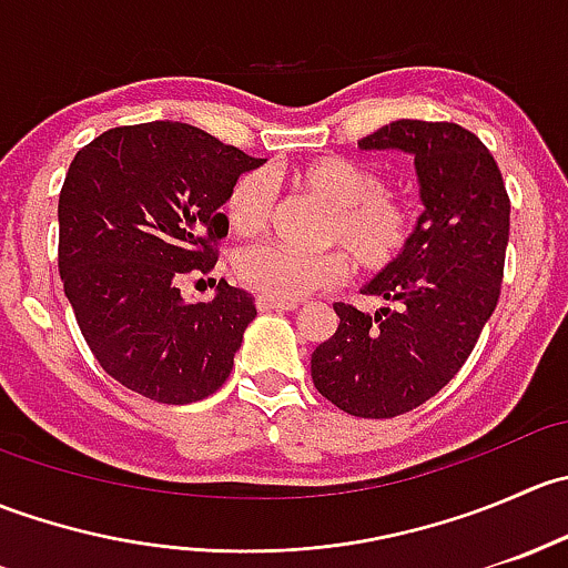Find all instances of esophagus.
I'll return each instance as SVG.
<instances>
[{
  "label": "esophagus",
  "mask_w": 568,
  "mask_h": 568,
  "mask_svg": "<svg viewBox=\"0 0 568 568\" xmlns=\"http://www.w3.org/2000/svg\"><path fill=\"white\" fill-rule=\"evenodd\" d=\"M257 311H294L296 302H285V300H274V296H257L255 300Z\"/></svg>",
  "instance_id": "esophagus-1"
}]
</instances>
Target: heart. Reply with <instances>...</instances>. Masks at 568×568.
<instances>
[{"instance_id": "obj_1", "label": "heart", "mask_w": 568, "mask_h": 568, "mask_svg": "<svg viewBox=\"0 0 568 568\" xmlns=\"http://www.w3.org/2000/svg\"><path fill=\"white\" fill-rule=\"evenodd\" d=\"M291 183L311 194L326 214L321 220V244L341 247L365 274L387 272L404 255L415 231L409 205L385 192V178L363 162L346 156H316L291 168ZM225 220L236 233H257L274 209L272 178L250 170L231 183L225 194ZM239 283L274 300H300L318 288L337 285L348 274L337 250L302 255L277 244H257L236 255Z\"/></svg>"}]
</instances>
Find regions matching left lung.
I'll return each instance as SVG.
<instances>
[{"label": "left lung", "mask_w": 568, "mask_h": 568, "mask_svg": "<svg viewBox=\"0 0 568 568\" xmlns=\"http://www.w3.org/2000/svg\"><path fill=\"white\" fill-rule=\"evenodd\" d=\"M359 148L415 156L423 214L398 263L363 288L390 307L335 302L341 321L311 376L337 409L382 420L443 390L478 343L500 300L511 203L491 153L456 123L395 120Z\"/></svg>", "instance_id": "obj_1"}]
</instances>
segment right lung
<instances>
[{"label":"right lung","mask_w":568,"mask_h":568,"mask_svg":"<svg viewBox=\"0 0 568 568\" xmlns=\"http://www.w3.org/2000/svg\"><path fill=\"white\" fill-rule=\"evenodd\" d=\"M239 148L186 123L118 125L73 156L57 205L60 277L101 368L159 404H192L233 371L255 300L225 280L186 302L178 280L211 272Z\"/></svg>","instance_id":"right-lung-1"}]
</instances>
